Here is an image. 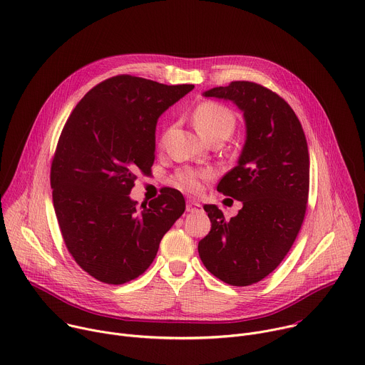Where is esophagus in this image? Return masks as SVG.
Instances as JSON below:
<instances>
[{
	"mask_svg": "<svg viewBox=\"0 0 365 365\" xmlns=\"http://www.w3.org/2000/svg\"><path fill=\"white\" fill-rule=\"evenodd\" d=\"M200 203H197V202H195V200H192V199H189L187 202H186V211L187 212H196V211H200Z\"/></svg>",
	"mask_w": 365,
	"mask_h": 365,
	"instance_id": "1",
	"label": "esophagus"
}]
</instances>
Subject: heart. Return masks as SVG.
Listing matches in <instances>:
<instances>
[{
  "label": "heart",
  "instance_id": "1",
  "mask_svg": "<svg viewBox=\"0 0 365 365\" xmlns=\"http://www.w3.org/2000/svg\"><path fill=\"white\" fill-rule=\"evenodd\" d=\"M193 123L200 135L210 140L217 134H231L235 127V115L222 103L214 101H203L193 110ZM214 176L210 169L185 168L176 172L175 183L186 192H199L202 182Z\"/></svg>",
  "mask_w": 365,
  "mask_h": 365
}]
</instances>
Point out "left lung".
<instances>
[{
  "label": "left lung",
  "instance_id": "left-lung-1",
  "mask_svg": "<svg viewBox=\"0 0 365 365\" xmlns=\"http://www.w3.org/2000/svg\"><path fill=\"white\" fill-rule=\"evenodd\" d=\"M203 95L232 101L244 113L247 138L238 165L218 183V192L242 207L227 221L215 205H205L212 227L197 251L215 277L250 286L283 262L300 231L309 196L307 143L289 103L263 85L234 81Z\"/></svg>",
  "mask_w": 365,
  "mask_h": 365
}]
</instances>
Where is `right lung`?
I'll return each instance as SVG.
<instances>
[{
    "label": "right lung",
    "instance_id": "obj_1",
    "mask_svg": "<svg viewBox=\"0 0 365 365\" xmlns=\"http://www.w3.org/2000/svg\"><path fill=\"white\" fill-rule=\"evenodd\" d=\"M192 89L113 76L78 102L62 130L50 169L55 212L68 251L102 283L143 274L185 212L172 187L141 207L128 195L137 175L151 172L159 117Z\"/></svg>",
    "mask_w": 365,
    "mask_h": 365
}]
</instances>
